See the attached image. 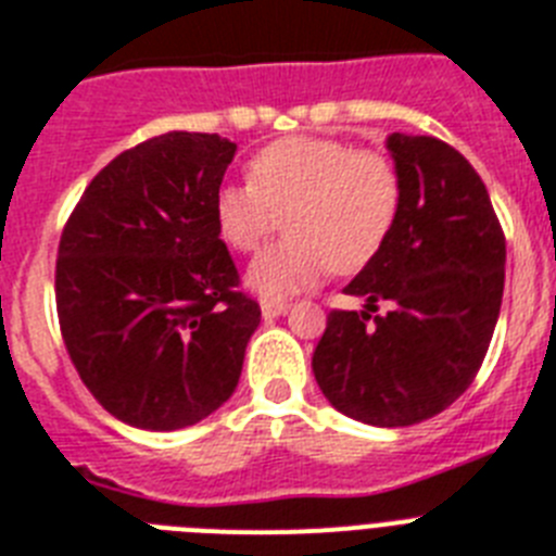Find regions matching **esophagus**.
<instances>
[{
  "instance_id": "1",
  "label": "esophagus",
  "mask_w": 556,
  "mask_h": 556,
  "mask_svg": "<svg viewBox=\"0 0 556 556\" xmlns=\"http://www.w3.org/2000/svg\"><path fill=\"white\" fill-rule=\"evenodd\" d=\"M288 311V302H279V300H263V317L265 319H274L279 314H286Z\"/></svg>"
}]
</instances>
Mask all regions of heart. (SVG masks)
Wrapping results in <instances>:
<instances>
[{
    "label": "heart",
    "instance_id": "b5f03b06",
    "mask_svg": "<svg viewBox=\"0 0 556 556\" xmlns=\"http://www.w3.org/2000/svg\"><path fill=\"white\" fill-rule=\"evenodd\" d=\"M403 211L391 156L331 137H286L256 151L248 182L216 191V228L233 251H256L279 225L288 237L248 268L265 300L308 291L328 274H354L380 254Z\"/></svg>",
    "mask_w": 556,
    "mask_h": 556
}]
</instances>
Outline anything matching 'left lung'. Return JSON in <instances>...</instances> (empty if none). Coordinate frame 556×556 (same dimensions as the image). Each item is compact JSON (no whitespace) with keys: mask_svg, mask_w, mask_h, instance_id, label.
I'll list each match as a JSON object with an SVG mask.
<instances>
[{"mask_svg":"<svg viewBox=\"0 0 556 556\" xmlns=\"http://www.w3.org/2000/svg\"><path fill=\"white\" fill-rule=\"evenodd\" d=\"M403 211L349 282L365 311L328 314L311 368L328 403L380 428L448 408L480 371L503 305L505 233L471 162L437 137L391 134ZM388 301L386 315H377Z\"/></svg>","mask_w":556,"mask_h":556,"instance_id":"1","label":"left lung"}]
</instances>
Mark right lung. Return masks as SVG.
Segmentation results:
<instances>
[{
  "label": "right lung",
  "instance_id": "right-lung-1",
  "mask_svg": "<svg viewBox=\"0 0 556 556\" xmlns=\"http://www.w3.org/2000/svg\"><path fill=\"white\" fill-rule=\"evenodd\" d=\"M237 146L170 130L122 151L85 188L56 256L67 356L97 403L176 431L233 394L260 302L239 288L214 200Z\"/></svg>",
  "mask_w": 556,
  "mask_h": 556
}]
</instances>
